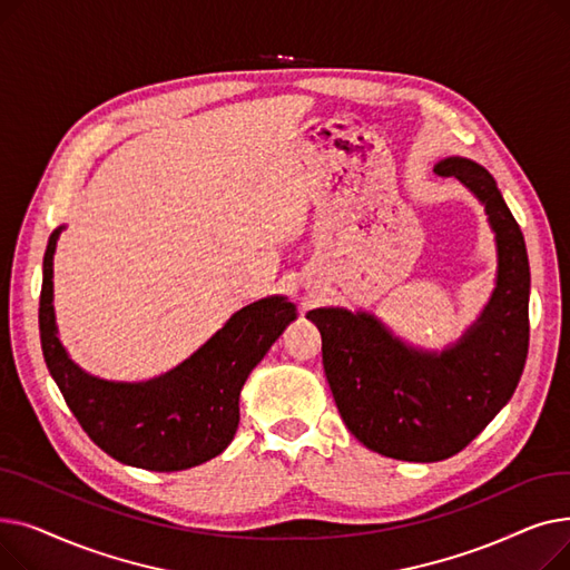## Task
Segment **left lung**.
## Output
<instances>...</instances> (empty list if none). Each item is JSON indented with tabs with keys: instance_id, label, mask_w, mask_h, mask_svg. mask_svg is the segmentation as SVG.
Here are the masks:
<instances>
[{
	"instance_id": "1",
	"label": "left lung",
	"mask_w": 570,
	"mask_h": 570,
	"mask_svg": "<svg viewBox=\"0 0 570 570\" xmlns=\"http://www.w3.org/2000/svg\"><path fill=\"white\" fill-rule=\"evenodd\" d=\"M485 203L499 245V279L483 316L441 355L397 342L370 314L314 309L323 370L351 434L370 451L404 462L458 455L515 393L529 353V258L524 235L494 177L469 159H445Z\"/></svg>"
}]
</instances>
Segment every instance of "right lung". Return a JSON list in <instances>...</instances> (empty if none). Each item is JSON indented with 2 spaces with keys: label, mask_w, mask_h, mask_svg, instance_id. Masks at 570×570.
Returning <instances> with one entry per match:
<instances>
[{
  "label": "right lung",
  "mask_w": 570,
  "mask_h": 570,
  "mask_svg": "<svg viewBox=\"0 0 570 570\" xmlns=\"http://www.w3.org/2000/svg\"><path fill=\"white\" fill-rule=\"evenodd\" d=\"M59 230L43 256L39 331L50 376L80 428L117 462L147 471H183L217 458L237 430L239 391L295 318V307L284 297H265L233 314L168 374L147 383L101 381L73 365L57 340L52 254Z\"/></svg>",
  "instance_id": "obj_1"
}]
</instances>
